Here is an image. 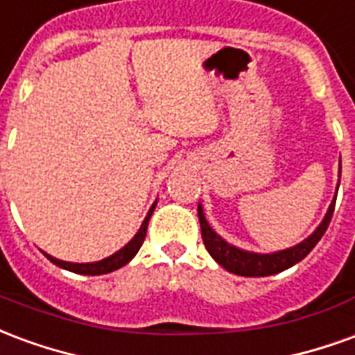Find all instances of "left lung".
Wrapping results in <instances>:
<instances>
[{
  "label": "left lung",
  "mask_w": 355,
  "mask_h": 355,
  "mask_svg": "<svg viewBox=\"0 0 355 355\" xmlns=\"http://www.w3.org/2000/svg\"><path fill=\"white\" fill-rule=\"evenodd\" d=\"M335 201L336 198L331 203L327 215L323 218V223L318 226V230L313 232L312 236L308 239H304L302 243L291 247V249H285V251H279V253L272 254H257V253H247V251H241L238 247L226 243L220 236H216L213 228L209 226V223L205 220V215H203V209L201 205L198 207V216H200L201 224V238H203V245L209 251V254L215 259L223 268H226L228 272L236 275H245V277H264V275H274L279 274L283 270H287L293 264H297L304 259L306 254L312 251L313 247L318 245V241L321 239V236L327 230L329 223H331V216H333V211H335Z\"/></svg>",
  "instance_id": "8db88e82"
}]
</instances>
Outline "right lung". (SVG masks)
I'll return each instance as SVG.
<instances>
[{
    "label": "right lung",
    "mask_w": 355,
    "mask_h": 355,
    "mask_svg": "<svg viewBox=\"0 0 355 355\" xmlns=\"http://www.w3.org/2000/svg\"><path fill=\"white\" fill-rule=\"evenodd\" d=\"M155 203L152 205V209L148 211L146 218H144V223L140 226V230L137 232V236L123 247V249H119L116 254H112L108 259H104V261L98 262H87V264H73V262H64V261H58L55 257H51V254L45 253V257L49 259L53 264H57V266L64 268V270H70V272H76V274H83V275H101V274H108V272H114L117 268L125 266L127 262L131 261L135 254L139 253L140 245H142V241L146 238V230H148V220H150V216L154 213Z\"/></svg>",
    "instance_id": "right-lung-1"
}]
</instances>
